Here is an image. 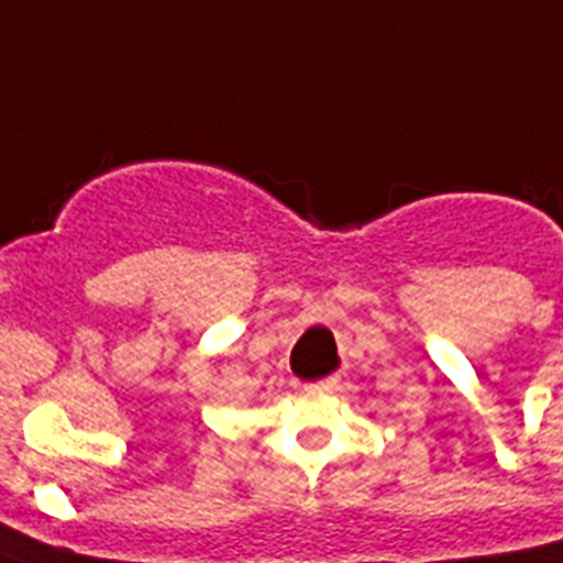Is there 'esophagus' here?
Returning <instances> with one entry per match:
<instances>
[{
	"label": "esophagus",
	"mask_w": 563,
	"mask_h": 563,
	"mask_svg": "<svg viewBox=\"0 0 563 563\" xmlns=\"http://www.w3.org/2000/svg\"><path fill=\"white\" fill-rule=\"evenodd\" d=\"M338 383H341V377L330 375V377H324V380L307 383V389H310V391H332V389H335V386H338Z\"/></svg>",
	"instance_id": "obj_1"
}]
</instances>
